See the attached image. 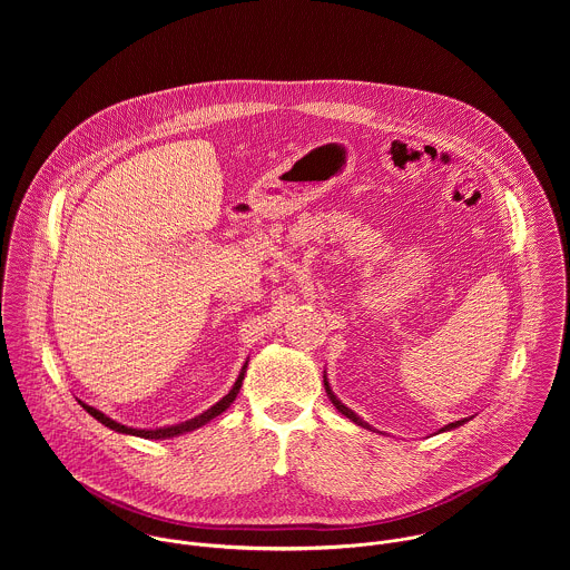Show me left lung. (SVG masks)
Wrapping results in <instances>:
<instances>
[{
    "mask_svg": "<svg viewBox=\"0 0 570 570\" xmlns=\"http://www.w3.org/2000/svg\"><path fill=\"white\" fill-rule=\"evenodd\" d=\"M325 391H326V395H328V400H331V404H333V406L337 407V412H342V414H344V416H346V419H351V421H353V423H357V425H362V428H366V430H371V425H368V423H364V421H362V419H360V416H357V414H355V412H353V410H351V407L344 406V404H342V402H340V400H337V397H335V395H333V391H331V386H328V382H326V375H325ZM465 421H468V419H461V421H454V423H448V425H445V428H441V430H439V432H445V430H454V428H459V425H463V423H465Z\"/></svg>",
    "mask_w": 570,
    "mask_h": 570,
    "instance_id": "8db88e82",
    "label": "left lung"
}]
</instances>
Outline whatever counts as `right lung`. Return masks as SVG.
Wrapping results in <instances>:
<instances>
[{"label":"right lung","mask_w":570,"mask_h":570,"mask_svg":"<svg viewBox=\"0 0 570 570\" xmlns=\"http://www.w3.org/2000/svg\"><path fill=\"white\" fill-rule=\"evenodd\" d=\"M245 368H247V362L244 364V368H242V373H239V377H237V382H235V386H233V391L226 395V397H222L217 404L213 407H208L206 412H202V414H197L195 419H188V421H184V423H177V425H168V428H158V430H138V428H129V425H122V423H118V421H114V419H109L107 414H102L100 410H96V407L87 406V404H82L81 406L94 416V419H98L102 425H107V428H111V430H116V432H122V434H134V436H142V439H168V436H177V434H184V432H190V430H195V428H202L204 423H208L210 419H215V416H219L224 410H228L230 404L235 402V397L239 395V389H242V384H244V375Z\"/></svg>","instance_id":"right-lung-1"}]
</instances>
